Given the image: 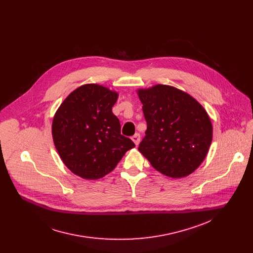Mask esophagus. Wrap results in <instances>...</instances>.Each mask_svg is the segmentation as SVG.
<instances>
[{"mask_svg":"<svg viewBox=\"0 0 253 253\" xmlns=\"http://www.w3.org/2000/svg\"><path fill=\"white\" fill-rule=\"evenodd\" d=\"M131 140L134 142V144L137 145L139 144V141H140V135H139V133H135L132 137H131Z\"/></svg>","mask_w":253,"mask_h":253,"instance_id":"obj_1","label":"esophagus"}]
</instances>
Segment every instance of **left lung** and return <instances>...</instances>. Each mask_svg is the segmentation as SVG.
<instances>
[{
  "mask_svg": "<svg viewBox=\"0 0 253 253\" xmlns=\"http://www.w3.org/2000/svg\"><path fill=\"white\" fill-rule=\"evenodd\" d=\"M147 130L138 151L161 173L180 178L206 159L212 124L205 108L189 93L168 84L137 89Z\"/></svg>",
  "mask_w": 253,
  "mask_h": 253,
  "instance_id": "8db88e82",
  "label": "left lung"
}]
</instances>
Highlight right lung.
Segmentation results:
<instances>
[{
  "label": "right lung",
  "mask_w": 253,
  "mask_h": 253,
  "mask_svg": "<svg viewBox=\"0 0 253 253\" xmlns=\"http://www.w3.org/2000/svg\"><path fill=\"white\" fill-rule=\"evenodd\" d=\"M118 97L104 85L85 84L73 90L54 114V146L68 169L84 179L104 177L135 147L121 134L120 121L112 112Z\"/></svg>",
  "instance_id": "add662e5"
}]
</instances>
